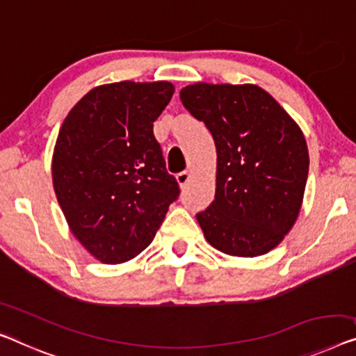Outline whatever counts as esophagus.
<instances>
[{"label": "esophagus", "mask_w": 356, "mask_h": 356, "mask_svg": "<svg viewBox=\"0 0 356 356\" xmlns=\"http://www.w3.org/2000/svg\"><path fill=\"white\" fill-rule=\"evenodd\" d=\"M190 177H192V172L190 171H182V172H179L177 176H176V179H177V184L179 185H185L190 180Z\"/></svg>", "instance_id": "34e87169"}]
</instances>
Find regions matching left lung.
Masks as SVG:
<instances>
[{
  "instance_id": "1",
  "label": "left lung",
  "mask_w": 356,
  "mask_h": 356,
  "mask_svg": "<svg viewBox=\"0 0 356 356\" xmlns=\"http://www.w3.org/2000/svg\"><path fill=\"white\" fill-rule=\"evenodd\" d=\"M184 107L216 142V198L196 214L220 252L256 257L293 229L309 176V150L296 121L256 84L195 83Z\"/></svg>"
}]
</instances>
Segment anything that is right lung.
I'll return each mask as SVG.
<instances>
[{"label": "right lung", "instance_id": "1", "mask_svg": "<svg viewBox=\"0 0 356 356\" xmlns=\"http://www.w3.org/2000/svg\"><path fill=\"white\" fill-rule=\"evenodd\" d=\"M172 94L168 81L104 84L60 126L54 192L72 233L100 262L121 264L144 251L180 193L153 136Z\"/></svg>", "mask_w": 356, "mask_h": 356}]
</instances>
